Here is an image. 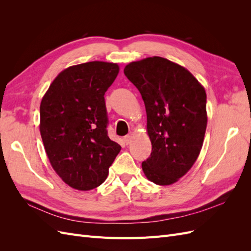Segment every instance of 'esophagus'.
Instances as JSON below:
<instances>
[{
    "label": "esophagus",
    "mask_w": 251,
    "mask_h": 251,
    "mask_svg": "<svg viewBox=\"0 0 251 251\" xmlns=\"http://www.w3.org/2000/svg\"><path fill=\"white\" fill-rule=\"evenodd\" d=\"M132 138H133V135L132 134H128L126 136H125L124 137V141L126 144H130L131 141H132Z\"/></svg>",
    "instance_id": "esophagus-1"
}]
</instances>
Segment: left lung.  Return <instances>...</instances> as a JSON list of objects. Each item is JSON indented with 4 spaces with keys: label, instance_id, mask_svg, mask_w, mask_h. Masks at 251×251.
<instances>
[{
    "label": "left lung",
    "instance_id": "obj_1",
    "mask_svg": "<svg viewBox=\"0 0 251 251\" xmlns=\"http://www.w3.org/2000/svg\"><path fill=\"white\" fill-rule=\"evenodd\" d=\"M148 117L151 153L142 162L147 178L170 185L191 170L206 131V93L194 75L171 60L153 56L126 66Z\"/></svg>",
    "mask_w": 251,
    "mask_h": 251
}]
</instances>
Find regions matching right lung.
<instances>
[{
  "mask_svg": "<svg viewBox=\"0 0 251 251\" xmlns=\"http://www.w3.org/2000/svg\"><path fill=\"white\" fill-rule=\"evenodd\" d=\"M117 64L90 62L60 72L44 95L40 131L53 170L69 186L90 191L103 183L121 150L112 141L104 93Z\"/></svg>",
  "mask_w": 251,
  "mask_h": 251,
  "instance_id": "obj_1",
  "label": "right lung"
}]
</instances>
